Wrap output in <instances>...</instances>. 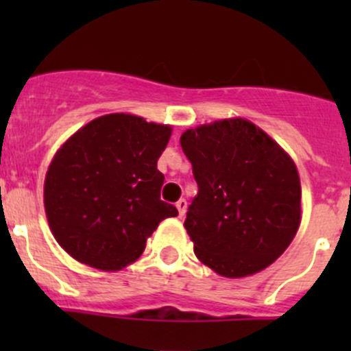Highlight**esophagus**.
Wrapping results in <instances>:
<instances>
[{"instance_id": "1", "label": "esophagus", "mask_w": 351, "mask_h": 351, "mask_svg": "<svg viewBox=\"0 0 351 351\" xmlns=\"http://www.w3.org/2000/svg\"><path fill=\"white\" fill-rule=\"evenodd\" d=\"M186 200L185 198H180L178 202H176V207H178V212H180V217H183V215H185V212H186Z\"/></svg>"}]
</instances>
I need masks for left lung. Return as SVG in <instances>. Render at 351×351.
Returning a JSON list of instances; mask_svg holds the SVG:
<instances>
[{"label": "left lung", "instance_id": "8db88e82", "mask_svg": "<svg viewBox=\"0 0 351 351\" xmlns=\"http://www.w3.org/2000/svg\"><path fill=\"white\" fill-rule=\"evenodd\" d=\"M180 143L198 186L185 219L198 260L229 278L274 263L300 222V182L292 159L243 119L190 129Z\"/></svg>", "mask_w": 351, "mask_h": 351}]
</instances>
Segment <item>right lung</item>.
I'll use <instances>...</instances> for the list:
<instances>
[{"label": "right lung", "instance_id": "add662e5", "mask_svg": "<svg viewBox=\"0 0 351 351\" xmlns=\"http://www.w3.org/2000/svg\"><path fill=\"white\" fill-rule=\"evenodd\" d=\"M171 127L110 113L77 130L58 151L44 185L47 221L77 261L120 270L136 260L161 221L176 217L161 200L158 159Z\"/></svg>", "mask_w": 351, "mask_h": 351}]
</instances>
